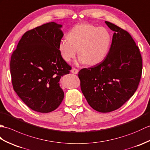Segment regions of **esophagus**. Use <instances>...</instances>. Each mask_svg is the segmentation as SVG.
<instances>
[{"instance_id":"obj_1","label":"esophagus","mask_w":150,"mask_h":150,"mask_svg":"<svg viewBox=\"0 0 150 150\" xmlns=\"http://www.w3.org/2000/svg\"><path fill=\"white\" fill-rule=\"evenodd\" d=\"M78 72H79V71H78V69H77L72 68V69H71V72H72V73H73V74H77L78 73Z\"/></svg>"}]
</instances>
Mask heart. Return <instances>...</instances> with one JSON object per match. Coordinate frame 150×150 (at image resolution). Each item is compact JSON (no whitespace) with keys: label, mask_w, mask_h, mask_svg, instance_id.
Listing matches in <instances>:
<instances>
[{"label":"heart","mask_w":150,"mask_h":150,"mask_svg":"<svg viewBox=\"0 0 150 150\" xmlns=\"http://www.w3.org/2000/svg\"><path fill=\"white\" fill-rule=\"evenodd\" d=\"M111 43L112 36L107 29L79 24L70 30L67 38L59 41L58 49L65 62L71 61L78 51L79 63L95 65L106 57Z\"/></svg>","instance_id":"obj_1"}]
</instances>
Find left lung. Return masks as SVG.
<instances>
[{
	"label": "left lung",
	"mask_w": 150,
	"mask_h": 150,
	"mask_svg": "<svg viewBox=\"0 0 150 150\" xmlns=\"http://www.w3.org/2000/svg\"><path fill=\"white\" fill-rule=\"evenodd\" d=\"M105 23L114 31L108 55L100 64L78 72L86 101L102 113L120 108L134 94L142 70L140 51L131 35L112 23Z\"/></svg>",
	"instance_id": "1"
}]
</instances>
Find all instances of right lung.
Here are the masks:
<instances>
[{
    "label": "right lung",
    "mask_w": 150,
    "mask_h": 150,
    "mask_svg": "<svg viewBox=\"0 0 150 150\" xmlns=\"http://www.w3.org/2000/svg\"><path fill=\"white\" fill-rule=\"evenodd\" d=\"M62 25L49 22L25 32L13 51L10 72L13 89L33 110L49 113L64 98L61 77L71 67L62 58L58 44Z\"/></svg>",
    "instance_id": "1"
}]
</instances>
